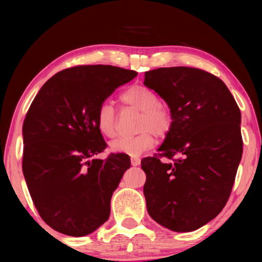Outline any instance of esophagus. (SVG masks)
I'll return each instance as SVG.
<instances>
[{"instance_id": "34e87169", "label": "esophagus", "mask_w": 262, "mask_h": 262, "mask_svg": "<svg viewBox=\"0 0 262 262\" xmlns=\"http://www.w3.org/2000/svg\"><path fill=\"white\" fill-rule=\"evenodd\" d=\"M130 162H132L133 166H138V165L141 164V159L140 158H136V157H133L130 159Z\"/></svg>"}]
</instances>
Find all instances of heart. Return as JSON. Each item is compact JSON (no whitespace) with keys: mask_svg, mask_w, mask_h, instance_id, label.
<instances>
[{"mask_svg":"<svg viewBox=\"0 0 262 262\" xmlns=\"http://www.w3.org/2000/svg\"><path fill=\"white\" fill-rule=\"evenodd\" d=\"M120 100L125 104L142 113L140 119V135L121 137L111 143V151L115 153L138 157L155 144V134L165 136L171 129L172 116L170 110L160 104L157 93L144 85H132L121 93ZM97 126L101 134L113 138L116 136V115L114 105L103 102L97 113Z\"/></svg>","mask_w":262,"mask_h":262,"instance_id":"1","label":"heart"}]
</instances>
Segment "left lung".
Returning a JSON list of instances; mask_svg holds the SVG:
<instances>
[{
  "instance_id": "8db88e82",
  "label": "left lung",
  "mask_w": 262,
  "mask_h": 262,
  "mask_svg": "<svg viewBox=\"0 0 262 262\" xmlns=\"http://www.w3.org/2000/svg\"><path fill=\"white\" fill-rule=\"evenodd\" d=\"M144 85L170 108L172 126L158 148L142 160L149 216L166 229L191 232L224 208L242 158L241 113L225 83L198 69L161 68L145 72Z\"/></svg>"
}]
</instances>
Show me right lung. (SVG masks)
Listing matches in <instances>:
<instances>
[{"label":"right lung","mask_w":262,"mask_h":262,"mask_svg":"<svg viewBox=\"0 0 262 262\" xmlns=\"http://www.w3.org/2000/svg\"><path fill=\"white\" fill-rule=\"evenodd\" d=\"M135 71L83 65L60 71L39 90L22 126V171L39 215L59 233L84 236L110 215V199L125 171L127 154L94 157L107 144L97 113Z\"/></svg>","instance_id":"right-lung-1"}]
</instances>
